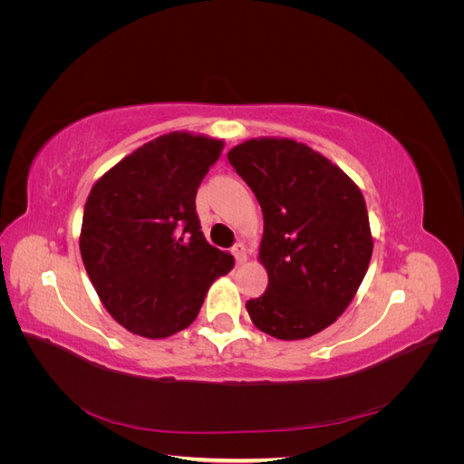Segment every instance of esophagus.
Returning a JSON list of instances; mask_svg holds the SVG:
<instances>
[{
    "label": "esophagus",
    "instance_id": "1",
    "mask_svg": "<svg viewBox=\"0 0 464 464\" xmlns=\"http://www.w3.org/2000/svg\"><path fill=\"white\" fill-rule=\"evenodd\" d=\"M232 256L236 257V263H244L246 261V247H244V244H234L232 246Z\"/></svg>",
    "mask_w": 464,
    "mask_h": 464
}]
</instances>
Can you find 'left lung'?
Wrapping results in <instances>:
<instances>
[{
    "label": "left lung",
    "mask_w": 464,
    "mask_h": 464,
    "mask_svg": "<svg viewBox=\"0 0 464 464\" xmlns=\"http://www.w3.org/2000/svg\"><path fill=\"white\" fill-rule=\"evenodd\" d=\"M228 162L263 210V296L246 304L254 325L307 339L343 315L366 276L373 237L363 195L339 166L292 139L236 145Z\"/></svg>",
    "instance_id": "obj_1"
}]
</instances>
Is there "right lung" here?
<instances>
[{"label":"right lung","instance_id":"add662e5","mask_svg":"<svg viewBox=\"0 0 464 464\" xmlns=\"http://www.w3.org/2000/svg\"><path fill=\"white\" fill-rule=\"evenodd\" d=\"M224 143L172 131L139 147L96 181L85 203L81 257L108 314L133 334L189 327L234 257L210 246L195 195Z\"/></svg>","mask_w":464,"mask_h":464}]
</instances>
